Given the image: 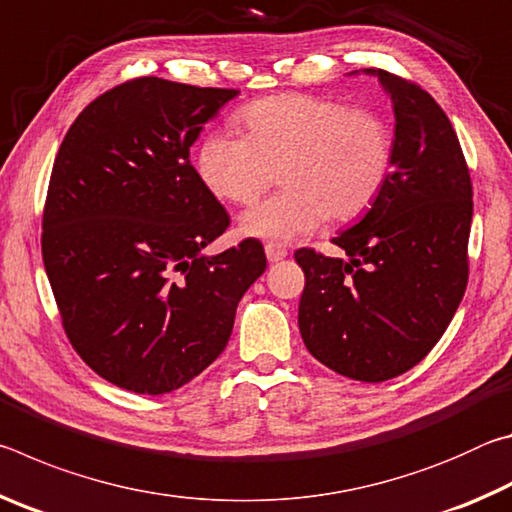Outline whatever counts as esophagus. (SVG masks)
Listing matches in <instances>:
<instances>
[{
	"label": "esophagus",
	"mask_w": 512,
	"mask_h": 512,
	"mask_svg": "<svg viewBox=\"0 0 512 512\" xmlns=\"http://www.w3.org/2000/svg\"><path fill=\"white\" fill-rule=\"evenodd\" d=\"M264 250H266V257H268V262H271V264L280 262V259L287 257V248H284L282 244H273V241H268Z\"/></svg>",
	"instance_id": "esophagus-1"
}]
</instances>
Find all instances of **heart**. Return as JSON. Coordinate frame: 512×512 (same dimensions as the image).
I'll use <instances>...</instances> for the list:
<instances>
[{
  "label": "heart",
  "mask_w": 512,
  "mask_h": 512,
  "mask_svg": "<svg viewBox=\"0 0 512 512\" xmlns=\"http://www.w3.org/2000/svg\"><path fill=\"white\" fill-rule=\"evenodd\" d=\"M241 121L246 133L205 137L198 173L223 201L253 205L280 171L287 189L241 216L248 237L291 241L329 216L357 219L391 178L393 135L377 112L311 94H277L248 103Z\"/></svg>",
  "instance_id": "1"
}]
</instances>
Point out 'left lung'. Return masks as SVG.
Instances as JSON below:
<instances>
[{
	"mask_svg": "<svg viewBox=\"0 0 512 512\" xmlns=\"http://www.w3.org/2000/svg\"><path fill=\"white\" fill-rule=\"evenodd\" d=\"M366 74L393 101V171L368 214L332 239L348 259L296 250L305 271L298 325L323 366L377 384L427 357L461 305L472 180L431 94L384 69Z\"/></svg>",
	"mask_w": 512,
	"mask_h": 512,
	"instance_id": "left-lung-1",
	"label": "left lung"
}]
</instances>
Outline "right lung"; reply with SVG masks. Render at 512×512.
<instances>
[{"label": "right lung", "instance_id": "right-lung-1", "mask_svg": "<svg viewBox=\"0 0 512 512\" xmlns=\"http://www.w3.org/2000/svg\"><path fill=\"white\" fill-rule=\"evenodd\" d=\"M237 90L158 76L117 85L60 144L42 214V259L72 348L142 395L185 386L228 345L264 246L203 248L230 225L189 146Z\"/></svg>", "mask_w": 512, "mask_h": 512}]
</instances>
